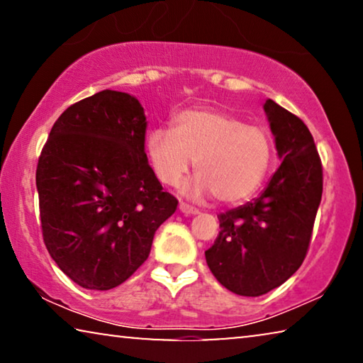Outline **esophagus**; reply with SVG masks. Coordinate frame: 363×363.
<instances>
[{"label": "esophagus", "instance_id": "obj_1", "mask_svg": "<svg viewBox=\"0 0 363 363\" xmlns=\"http://www.w3.org/2000/svg\"><path fill=\"white\" fill-rule=\"evenodd\" d=\"M179 210L184 215H197L199 213V208L192 207V205H189L186 202H181L179 203Z\"/></svg>", "mask_w": 363, "mask_h": 363}]
</instances>
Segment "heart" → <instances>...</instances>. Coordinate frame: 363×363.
Instances as JSON below:
<instances>
[{"mask_svg":"<svg viewBox=\"0 0 363 363\" xmlns=\"http://www.w3.org/2000/svg\"><path fill=\"white\" fill-rule=\"evenodd\" d=\"M148 160L164 186L176 187L196 161L197 179L189 194H213L223 203L241 202L261 187L272 163V142L262 128L233 113L191 109L169 127H156L145 140Z\"/></svg>","mask_w":363,"mask_h":363,"instance_id":"heart-1","label":"heart"}]
</instances>
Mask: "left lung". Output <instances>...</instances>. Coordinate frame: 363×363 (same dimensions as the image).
Returning a JSON list of instances; mask_svg holds the SVG:
<instances>
[{
	"label": "left lung",
	"instance_id": "1",
	"mask_svg": "<svg viewBox=\"0 0 363 363\" xmlns=\"http://www.w3.org/2000/svg\"><path fill=\"white\" fill-rule=\"evenodd\" d=\"M264 111L282 164L257 199L218 215L220 233L205 251L215 279L242 296L267 294L300 269L323 196V166L310 130L272 99Z\"/></svg>",
	"mask_w": 363,
	"mask_h": 363
}]
</instances>
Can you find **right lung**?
<instances>
[{
  "label": "right lung",
  "instance_id": "add662e5",
  "mask_svg": "<svg viewBox=\"0 0 363 363\" xmlns=\"http://www.w3.org/2000/svg\"><path fill=\"white\" fill-rule=\"evenodd\" d=\"M137 97L104 89L53 123L35 172L42 236L57 266L88 290H111L147 261L177 208L145 153Z\"/></svg>",
  "mask_w": 363,
  "mask_h": 363
}]
</instances>
